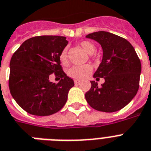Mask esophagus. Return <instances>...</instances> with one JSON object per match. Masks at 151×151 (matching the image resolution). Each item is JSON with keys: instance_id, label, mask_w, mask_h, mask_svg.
Instances as JSON below:
<instances>
[{"instance_id": "34e87169", "label": "esophagus", "mask_w": 151, "mask_h": 151, "mask_svg": "<svg viewBox=\"0 0 151 151\" xmlns=\"http://www.w3.org/2000/svg\"><path fill=\"white\" fill-rule=\"evenodd\" d=\"M79 83H80L79 80H74V84H79Z\"/></svg>"}]
</instances>
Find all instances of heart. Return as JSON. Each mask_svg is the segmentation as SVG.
Listing matches in <instances>:
<instances>
[{"label":"heart","instance_id":"heart-1","mask_svg":"<svg viewBox=\"0 0 151 151\" xmlns=\"http://www.w3.org/2000/svg\"><path fill=\"white\" fill-rule=\"evenodd\" d=\"M85 51L89 54H93L96 51V46L93 42L90 41H82L80 43ZM60 60L63 65H67L68 63V55H67V48H64L60 54ZM92 66L90 64L83 65V66H73L68 70L67 74L70 78L76 80H82L87 78L92 72Z\"/></svg>","mask_w":151,"mask_h":151}]
</instances>
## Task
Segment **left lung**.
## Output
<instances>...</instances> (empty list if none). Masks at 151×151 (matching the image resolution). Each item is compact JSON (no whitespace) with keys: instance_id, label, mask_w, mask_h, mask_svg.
<instances>
[{"instance_id":"left-lung-1","label":"left lung","mask_w":151,"mask_h":151,"mask_svg":"<svg viewBox=\"0 0 151 151\" xmlns=\"http://www.w3.org/2000/svg\"><path fill=\"white\" fill-rule=\"evenodd\" d=\"M87 38L101 44L103 50L101 63L94 73L97 80L105 79L99 87H91L85 94L88 103L94 109L113 112L124 108L137 95L139 86L141 63L133 46L126 39L108 32L91 33Z\"/></svg>"}]
</instances>
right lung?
I'll return each instance as SVG.
<instances>
[{"mask_svg":"<svg viewBox=\"0 0 151 151\" xmlns=\"http://www.w3.org/2000/svg\"><path fill=\"white\" fill-rule=\"evenodd\" d=\"M67 43L64 36H35L14 52L10 62V92L28 113L50 116L67 102L68 91L74 83L63 70L60 54ZM52 73L61 78L57 84L48 80Z\"/></svg>","mask_w":151,"mask_h":151,"instance_id":"1","label":"right lung"}]
</instances>
